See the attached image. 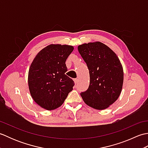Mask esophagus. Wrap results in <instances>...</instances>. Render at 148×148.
<instances>
[{"label": "esophagus", "mask_w": 148, "mask_h": 148, "mask_svg": "<svg viewBox=\"0 0 148 148\" xmlns=\"http://www.w3.org/2000/svg\"><path fill=\"white\" fill-rule=\"evenodd\" d=\"M74 82H75V84H76L77 83V81H78L77 78H76V79H74Z\"/></svg>", "instance_id": "1"}]
</instances>
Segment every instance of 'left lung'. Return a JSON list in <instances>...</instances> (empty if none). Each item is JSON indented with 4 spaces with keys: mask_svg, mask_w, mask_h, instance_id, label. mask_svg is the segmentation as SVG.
Segmentation results:
<instances>
[{
    "mask_svg": "<svg viewBox=\"0 0 148 148\" xmlns=\"http://www.w3.org/2000/svg\"><path fill=\"white\" fill-rule=\"evenodd\" d=\"M78 51L90 73V84L81 93L84 102L92 108L102 110L118 99L123 83V71L118 57L100 42L83 44Z\"/></svg>",
    "mask_w": 148,
    "mask_h": 148,
    "instance_id": "1",
    "label": "left lung"
}]
</instances>
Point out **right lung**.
<instances>
[{
	"label": "right lung",
	"mask_w": 148,
	"mask_h": 148,
	"mask_svg": "<svg viewBox=\"0 0 148 148\" xmlns=\"http://www.w3.org/2000/svg\"><path fill=\"white\" fill-rule=\"evenodd\" d=\"M73 49L72 46L50 45L33 60L28 83L31 96L41 108L47 110L59 108L73 90L74 81L65 74V61Z\"/></svg>",
	"instance_id": "right-lung-1"
}]
</instances>
